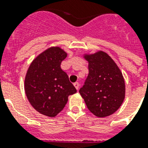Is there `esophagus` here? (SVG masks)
I'll list each match as a JSON object with an SVG mask.
<instances>
[{
    "instance_id": "esophagus-1",
    "label": "esophagus",
    "mask_w": 148,
    "mask_h": 148,
    "mask_svg": "<svg viewBox=\"0 0 148 148\" xmlns=\"http://www.w3.org/2000/svg\"><path fill=\"white\" fill-rule=\"evenodd\" d=\"M74 87L76 88V90H78V89H79V83L78 82H75V83L74 84Z\"/></svg>"
}]
</instances>
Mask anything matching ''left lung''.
<instances>
[{"label": "left lung", "mask_w": 148, "mask_h": 148, "mask_svg": "<svg viewBox=\"0 0 148 148\" xmlns=\"http://www.w3.org/2000/svg\"><path fill=\"white\" fill-rule=\"evenodd\" d=\"M85 58L89 62V75L79 93L93 115L108 116L124 101L125 84L122 73L105 52L86 55Z\"/></svg>", "instance_id": "obj_1"}]
</instances>
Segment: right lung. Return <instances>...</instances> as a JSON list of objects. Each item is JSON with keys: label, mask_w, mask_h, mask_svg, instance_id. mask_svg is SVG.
I'll return each mask as SVG.
<instances>
[{"label": "right lung", "mask_w": 148, "mask_h": 148, "mask_svg": "<svg viewBox=\"0 0 148 148\" xmlns=\"http://www.w3.org/2000/svg\"><path fill=\"white\" fill-rule=\"evenodd\" d=\"M60 47H51L35 58L25 77L24 90L36 111L54 117L63 109L68 97L77 92L60 67L66 57Z\"/></svg>", "instance_id": "add662e5"}]
</instances>
